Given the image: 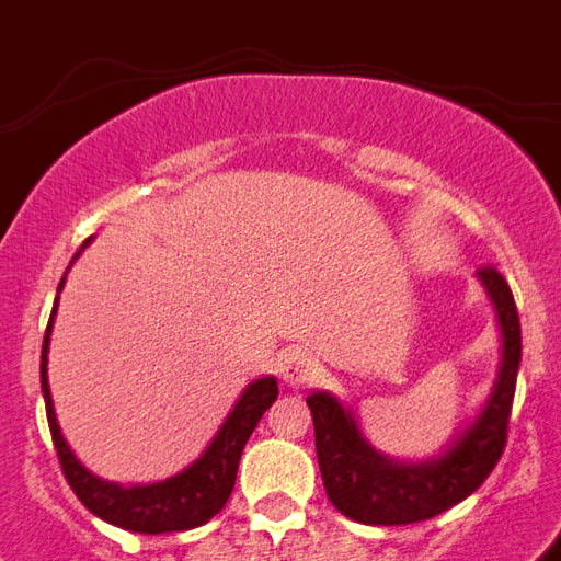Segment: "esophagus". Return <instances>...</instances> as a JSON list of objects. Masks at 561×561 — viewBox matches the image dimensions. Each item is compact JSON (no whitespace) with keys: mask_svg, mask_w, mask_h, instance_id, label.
I'll return each mask as SVG.
<instances>
[{"mask_svg":"<svg viewBox=\"0 0 561 561\" xmlns=\"http://www.w3.org/2000/svg\"><path fill=\"white\" fill-rule=\"evenodd\" d=\"M320 373H323V364L317 360L314 352L308 350L285 352V358L279 364L282 381L288 387H311L320 378Z\"/></svg>","mask_w":561,"mask_h":561,"instance_id":"esophagus-1","label":"esophagus"}]
</instances>
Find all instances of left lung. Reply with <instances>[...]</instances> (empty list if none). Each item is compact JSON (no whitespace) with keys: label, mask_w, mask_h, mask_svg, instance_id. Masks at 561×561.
I'll use <instances>...</instances> for the list:
<instances>
[{"label":"left lung","mask_w":561,"mask_h":561,"mask_svg":"<svg viewBox=\"0 0 561 561\" xmlns=\"http://www.w3.org/2000/svg\"><path fill=\"white\" fill-rule=\"evenodd\" d=\"M478 276L497 308L504 360L489 404L445 457L422 466L383 460L360 436L355 419L341 408V401L329 392L308 396L325 495L352 522L383 527L427 522L469 497L501 460L522 364V323L513 290L495 264H483Z\"/></svg>","instance_id":"obj_1"}]
</instances>
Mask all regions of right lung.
<instances>
[{
    "label": "right lung",
    "mask_w": 561,
    "mask_h": 561,
    "mask_svg": "<svg viewBox=\"0 0 561 561\" xmlns=\"http://www.w3.org/2000/svg\"><path fill=\"white\" fill-rule=\"evenodd\" d=\"M51 320H55V311H51ZM51 320H48L46 337H43L39 383H43L48 431H51L57 460H60L66 483L72 486L78 501L92 515L104 518V522L134 533H151V536H157V533L192 530V527H201V524L209 522L215 513H220L224 504H227V497L232 495V486H236L238 460H241L247 439H250V434L259 425V419L264 416V410L271 408L276 396H279L276 378H262V381L247 387L244 396L238 399L236 410L229 413L224 427L211 439L209 448L203 451L201 460L192 462L186 471H180L178 478L162 480V483H153V486H116V483H104V480H99L95 474L83 469L81 462L75 460L72 448L66 445L64 434H60L46 378V352Z\"/></svg>",
    "instance_id": "right-lung-1"
}]
</instances>
